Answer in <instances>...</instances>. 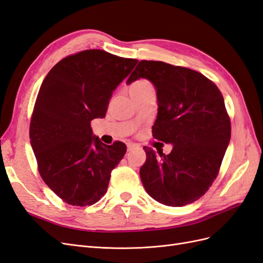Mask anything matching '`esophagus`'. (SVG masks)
Instances as JSON below:
<instances>
[{"mask_svg": "<svg viewBox=\"0 0 263 263\" xmlns=\"http://www.w3.org/2000/svg\"><path fill=\"white\" fill-rule=\"evenodd\" d=\"M135 148H137V145L133 144V142H128V144H127V150H128V151H132Z\"/></svg>", "mask_w": 263, "mask_h": 263, "instance_id": "esophagus-1", "label": "esophagus"}]
</instances>
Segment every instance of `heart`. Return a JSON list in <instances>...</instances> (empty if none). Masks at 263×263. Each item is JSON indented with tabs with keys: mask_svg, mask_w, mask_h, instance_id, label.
I'll return each instance as SVG.
<instances>
[{
	"mask_svg": "<svg viewBox=\"0 0 263 263\" xmlns=\"http://www.w3.org/2000/svg\"><path fill=\"white\" fill-rule=\"evenodd\" d=\"M146 85H150V83H148L147 81H138L136 83H134L130 87V90L133 89H137V87H141V86H146Z\"/></svg>",
	"mask_w": 263,
	"mask_h": 263,
	"instance_id": "obj_1",
	"label": "heart"
}]
</instances>
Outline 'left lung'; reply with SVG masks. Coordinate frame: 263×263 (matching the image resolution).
Wrapping results in <instances>:
<instances>
[{
    "label": "left lung",
    "mask_w": 263,
    "mask_h": 263,
    "mask_svg": "<svg viewBox=\"0 0 263 263\" xmlns=\"http://www.w3.org/2000/svg\"><path fill=\"white\" fill-rule=\"evenodd\" d=\"M145 78L157 90L155 139L172 144L169 155L144 147L140 179L157 202L180 208L208 192L219 172L232 134L224 98L210 79L189 68L141 60L127 84Z\"/></svg>",
    "instance_id": "1"
}]
</instances>
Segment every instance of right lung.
Returning a JSON list of instances; mask_svg holds the SVG:
<instances>
[{
    "instance_id": "1",
    "label": "right lung",
    "mask_w": 263,
    "mask_h": 263,
    "mask_svg": "<svg viewBox=\"0 0 263 263\" xmlns=\"http://www.w3.org/2000/svg\"><path fill=\"white\" fill-rule=\"evenodd\" d=\"M137 62L83 50L60 60L43 81L30 119V145L42 179L63 202L86 206L105 195L126 145L103 144L93 136L91 121L105 116L113 91Z\"/></svg>"
}]
</instances>
